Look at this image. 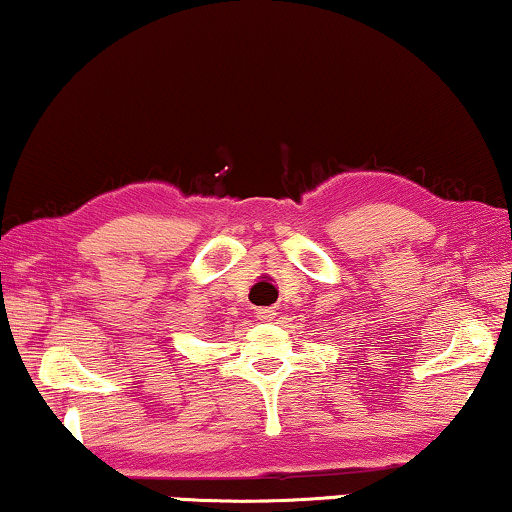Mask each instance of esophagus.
I'll return each mask as SVG.
<instances>
[{
    "mask_svg": "<svg viewBox=\"0 0 512 512\" xmlns=\"http://www.w3.org/2000/svg\"><path fill=\"white\" fill-rule=\"evenodd\" d=\"M274 316H277V309H274V307H261V309H256V318H258V321H272Z\"/></svg>",
    "mask_w": 512,
    "mask_h": 512,
    "instance_id": "1",
    "label": "esophagus"
}]
</instances>
